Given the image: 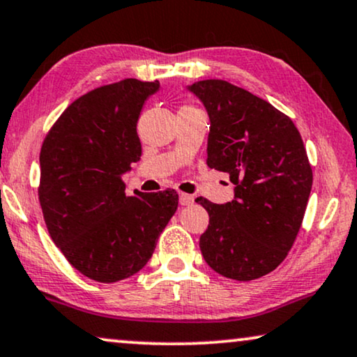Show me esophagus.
<instances>
[{
	"label": "esophagus",
	"mask_w": 357,
	"mask_h": 357,
	"mask_svg": "<svg viewBox=\"0 0 357 357\" xmlns=\"http://www.w3.org/2000/svg\"><path fill=\"white\" fill-rule=\"evenodd\" d=\"M192 202H194L192 196H189V194H184V192L179 194V204H181V206H191Z\"/></svg>",
	"instance_id": "34e87169"
}]
</instances>
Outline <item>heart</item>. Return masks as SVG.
<instances>
[{
    "label": "heart",
    "instance_id": "1",
    "mask_svg": "<svg viewBox=\"0 0 357 357\" xmlns=\"http://www.w3.org/2000/svg\"><path fill=\"white\" fill-rule=\"evenodd\" d=\"M181 109H197V107H194V106H183Z\"/></svg>",
    "mask_w": 357,
    "mask_h": 357
}]
</instances>
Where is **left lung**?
I'll list each match as a JSON object with an SVG mask.
<instances>
[{"label": "left lung", "instance_id": "left-lung-1", "mask_svg": "<svg viewBox=\"0 0 357 357\" xmlns=\"http://www.w3.org/2000/svg\"><path fill=\"white\" fill-rule=\"evenodd\" d=\"M211 119L207 165L230 174L235 199L196 202L208 212L199 246L215 273L253 281L286 259L301 230L313 173L291 117L243 88L204 79L189 86Z\"/></svg>", "mask_w": 357, "mask_h": 357}]
</instances>
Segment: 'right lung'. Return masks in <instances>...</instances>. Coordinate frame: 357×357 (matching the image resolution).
Listing matches in <instances>:
<instances>
[{
    "mask_svg": "<svg viewBox=\"0 0 357 357\" xmlns=\"http://www.w3.org/2000/svg\"><path fill=\"white\" fill-rule=\"evenodd\" d=\"M158 82L126 78L65 109L40 149L39 202L68 263L98 282L130 278L149 263L178 208V192L127 196L122 174L140 160L137 121Z\"/></svg>",
    "mask_w": 357,
    "mask_h": 357,
    "instance_id": "add662e5",
    "label": "right lung"
}]
</instances>
